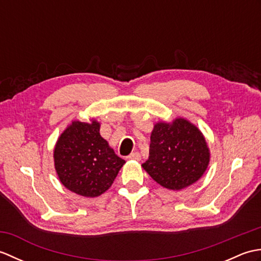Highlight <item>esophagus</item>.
<instances>
[{
  "label": "esophagus",
  "mask_w": 261,
  "mask_h": 261,
  "mask_svg": "<svg viewBox=\"0 0 261 261\" xmlns=\"http://www.w3.org/2000/svg\"><path fill=\"white\" fill-rule=\"evenodd\" d=\"M127 159H130V160H140L141 156H140L139 152H132V153L129 154V156H127Z\"/></svg>",
  "instance_id": "esophagus-1"
}]
</instances>
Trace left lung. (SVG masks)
<instances>
[{"instance_id": "obj_1", "label": "left lung", "mask_w": 261, "mask_h": 261, "mask_svg": "<svg viewBox=\"0 0 261 261\" xmlns=\"http://www.w3.org/2000/svg\"><path fill=\"white\" fill-rule=\"evenodd\" d=\"M210 151L203 135L185 119L159 122L150 137L149 158L142 167L168 190L178 191L197 181L206 170Z\"/></svg>"}]
</instances>
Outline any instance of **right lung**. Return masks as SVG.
I'll use <instances>...</instances> for the list:
<instances>
[{
    "instance_id": "1",
    "label": "right lung",
    "mask_w": 261,
    "mask_h": 261,
    "mask_svg": "<svg viewBox=\"0 0 261 261\" xmlns=\"http://www.w3.org/2000/svg\"><path fill=\"white\" fill-rule=\"evenodd\" d=\"M62 184L79 195L96 197L113 184L125 163L99 135V123L74 121L59 137L54 151Z\"/></svg>"
}]
</instances>
